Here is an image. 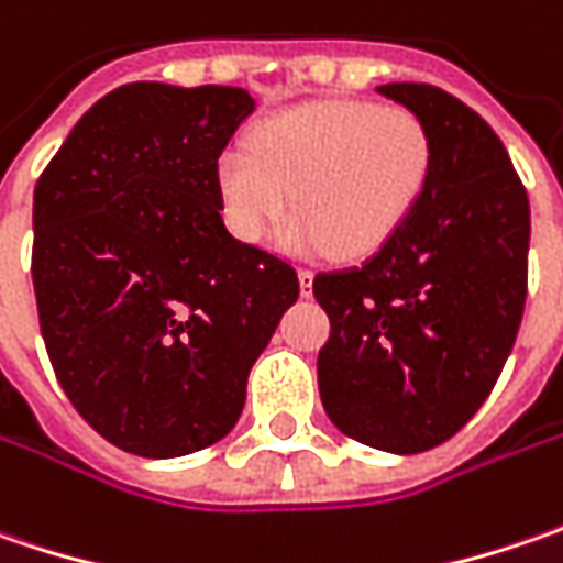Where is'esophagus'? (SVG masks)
<instances>
[{
	"label": "esophagus",
	"instance_id": "esophagus-1",
	"mask_svg": "<svg viewBox=\"0 0 563 563\" xmlns=\"http://www.w3.org/2000/svg\"><path fill=\"white\" fill-rule=\"evenodd\" d=\"M311 283H314V271L302 267V271H299V286H302V296H311Z\"/></svg>",
	"mask_w": 563,
	"mask_h": 563
}]
</instances>
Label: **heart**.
Listing matches in <instances>:
<instances>
[{
	"mask_svg": "<svg viewBox=\"0 0 563 563\" xmlns=\"http://www.w3.org/2000/svg\"><path fill=\"white\" fill-rule=\"evenodd\" d=\"M434 176L428 125L404 107L318 100L264 119L249 147L213 163L220 213L242 242H264L292 210V255L365 257L412 220Z\"/></svg>",
	"mask_w": 563,
	"mask_h": 563,
	"instance_id": "1",
	"label": "heart"
}]
</instances>
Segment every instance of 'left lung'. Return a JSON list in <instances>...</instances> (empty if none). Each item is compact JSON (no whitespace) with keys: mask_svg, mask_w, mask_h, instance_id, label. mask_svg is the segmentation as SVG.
<instances>
[{"mask_svg":"<svg viewBox=\"0 0 563 563\" xmlns=\"http://www.w3.org/2000/svg\"><path fill=\"white\" fill-rule=\"evenodd\" d=\"M434 141L412 220L358 267L314 277L330 340L318 387L358 444L422 453L466 426L514 350L526 302L529 198L492 125L431 85H380Z\"/></svg>","mask_w":563,"mask_h":563,"instance_id":"8db88e82","label":"left lung"}]
</instances>
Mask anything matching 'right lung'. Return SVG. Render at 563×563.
<instances>
[{"label": "right lung", "mask_w": 563, "mask_h": 563, "mask_svg": "<svg viewBox=\"0 0 563 563\" xmlns=\"http://www.w3.org/2000/svg\"><path fill=\"white\" fill-rule=\"evenodd\" d=\"M255 112L242 87H115L34 188V292L62 390L122 451L169 460L227 438L296 271L239 242L213 163Z\"/></svg>", "instance_id": "right-lung-1"}]
</instances>
